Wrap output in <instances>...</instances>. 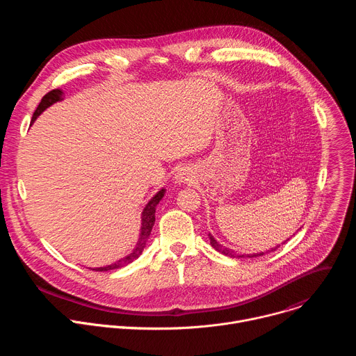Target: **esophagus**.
<instances>
[{"mask_svg": "<svg viewBox=\"0 0 356 356\" xmlns=\"http://www.w3.org/2000/svg\"><path fill=\"white\" fill-rule=\"evenodd\" d=\"M193 179V176H191V172L188 170V169H186V168H181V169H179L177 170V173L175 175V181L177 183V184H181V183H187V181H190Z\"/></svg>", "mask_w": 356, "mask_h": 356, "instance_id": "obj_1", "label": "esophagus"}]
</instances>
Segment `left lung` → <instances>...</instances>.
I'll return each mask as SVG.
<instances>
[{"instance_id": "1", "label": "left lung", "mask_w": 356, "mask_h": 356, "mask_svg": "<svg viewBox=\"0 0 356 356\" xmlns=\"http://www.w3.org/2000/svg\"><path fill=\"white\" fill-rule=\"evenodd\" d=\"M209 236H210V243H211V246L217 250V252H221L222 255H227V257H231V258H234V250H231V249H228V248H225V246H222L211 234H209ZM279 246H276V248H272L270 250L273 252L275 249H277ZM270 250H268V252H270ZM266 253V252H265ZM264 252H261V253H253V255H249V258H253V257H262V255H265ZM239 258H242V257H239Z\"/></svg>"}]
</instances>
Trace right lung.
<instances>
[{
	"mask_svg": "<svg viewBox=\"0 0 356 356\" xmlns=\"http://www.w3.org/2000/svg\"><path fill=\"white\" fill-rule=\"evenodd\" d=\"M65 98V94L60 88H55L52 91H49L46 95H43V98L40 99V103L36 108V111L33 113L32 115V121H31V125L35 122V120L46 110L49 108L50 106H54L55 103H58V101H62ZM165 188L159 190L154 197H152L147 204L145 206L143 211H142V216H140V232H139V239L135 245V248L132 249L131 253H128L127 257L121 258L118 262L113 264V265H108V266H101V268H90L95 272H107V270H113V269H118V268H122V266H127L129 264H132L135 259H138L140 257V253L143 250V248L146 246V242L149 239V235L152 232V228H154L155 225V213H156V206L159 204V201L163 198L165 195Z\"/></svg>",
	"mask_w": 356,
	"mask_h": 356,
	"instance_id": "add662e5",
	"label": "right lung"
}]
</instances>
